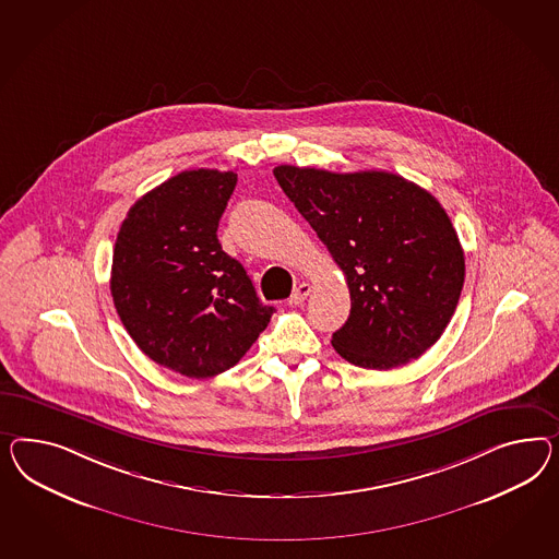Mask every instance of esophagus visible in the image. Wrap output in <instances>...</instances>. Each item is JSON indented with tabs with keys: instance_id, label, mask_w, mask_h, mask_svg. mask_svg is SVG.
<instances>
[{
	"instance_id": "1",
	"label": "esophagus",
	"mask_w": 559,
	"mask_h": 559,
	"mask_svg": "<svg viewBox=\"0 0 559 559\" xmlns=\"http://www.w3.org/2000/svg\"><path fill=\"white\" fill-rule=\"evenodd\" d=\"M309 293H311V285L309 283H299L295 290H293V295H290V305H301L309 297Z\"/></svg>"
}]
</instances>
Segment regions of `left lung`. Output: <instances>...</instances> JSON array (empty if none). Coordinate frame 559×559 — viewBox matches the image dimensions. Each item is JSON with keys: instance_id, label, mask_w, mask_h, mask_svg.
<instances>
[{"instance_id": "obj_1", "label": "left lung", "mask_w": 559, "mask_h": 559, "mask_svg": "<svg viewBox=\"0 0 559 559\" xmlns=\"http://www.w3.org/2000/svg\"><path fill=\"white\" fill-rule=\"evenodd\" d=\"M272 173L346 276L352 309L333 333L335 352L372 370L417 360L445 332L466 274L438 199L384 170Z\"/></svg>"}]
</instances>
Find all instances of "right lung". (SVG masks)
I'll use <instances>...</instances> for the list:
<instances>
[{
	"label": "right lung",
	"instance_id": "obj_1",
	"mask_svg": "<svg viewBox=\"0 0 559 559\" xmlns=\"http://www.w3.org/2000/svg\"><path fill=\"white\" fill-rule=\"evenodd\" d=\"M236 182L231 170H182L138 199L114 248L109 288L123 328L182 377L236 366L274 313L217 240Z\"/></svg>",
	"mask_w": 559,
	"mask_h": 559
}]
</instances>
